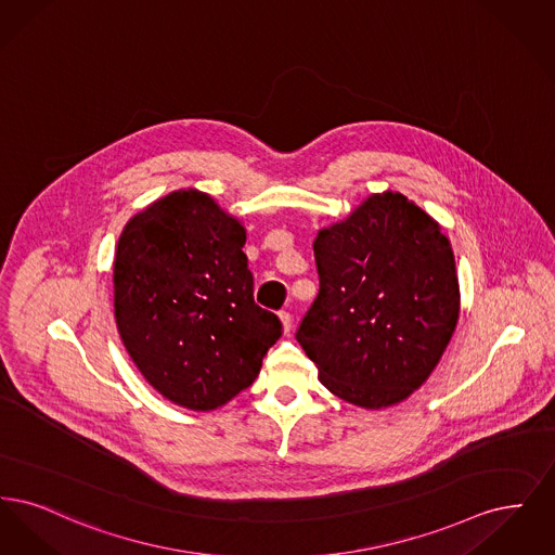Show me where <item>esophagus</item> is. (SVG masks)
<instances>
[{"label":"esophagus","instance_id":"1","mask_svg":"<svg viewBox=\"0 0 555 555\" xmlns=\"http://www.w3.org/2000/svg\"><path fill=\"white\" fill-rule=\"evenodd\" d=\"M279 318H281V322H283V331L289 333L291 326H293V318H291L289 312H281Z\"/></svg>","mask_w":555,"mask_h":555}]
</instances>
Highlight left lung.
<instances>
[{
    "mask_svg": "<svg viewBox=\"0 0 555 555\" xmlns=\"http://www.w3.org/2000/svg\"><path fill=\"white\" fill-rule=\"evenodd\" d=\"M317 299L295 339L320 383L378 410L412 396L439 364L460 317L449 238L405 195H370L318 231Z\"/></svg>",
    "mask_w": 555,
    "mask_h": 555,
    "instance_id": "left-lung-1",
    "label": "left lung"
}]
</instances>
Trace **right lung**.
Masks as SVG:
<instances>
[{
	"label": "right lung",
	"mask_w": 555,
	"mask_h": 555,
	"mask_svg": "<svg viewBox=\"0 0 555 555\" xmlns=\"http://www.w3.org/2000/svg\"><path fill=\"white\" fill-rule=\"evenodd\" d=\"M245 229L197 189L134 214L114 260V317L166 399L208 412L247 389L283 324L254 301Z\"/></svg>",
	"instance_id": "right-lung-1"
}]
</instances>
